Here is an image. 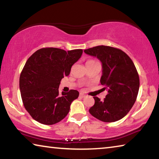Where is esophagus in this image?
<instances>
[{"mask_svg": "<svg viewBox=\"0 0 159 159\" xmlns=\"http://www.w3.org/2000/svg\"><path fill=\"white\" fill-rule=\"evenodd\" d=\"M80 97H81V98H85V95L84 93H80Z\"/></svg>", "mask_w": 159, "mask_h": 159, "instance_id": "1", "label": "esophagus"}]
</instances>
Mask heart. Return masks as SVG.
<instances>
[{"mask_svg": "<svg viewBox=\"0 0 159 159\" xmlns=\"http://www.w3.org/2000/svg\"><path fill=\"white\" fill-rule=\"evenodd\" d=\"M95 61V60H89V61Z\"/></svg>", "mask_w": 159, "mask_h": 159, "instance_id": "b5f03b06", "label": "heart"}]
</instances>
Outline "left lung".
<instances>
[{
  "label": "left lung",
  "instance_id": "left-lung-1",
  "mask_svg": "<svg viewBox=\"0 0 159 159\" xmlns=\"http://www.w3.org/2000/svg\"><path fill=\"white\" fill-rule=\"evenodd\" d=\"M84 52L101 61L100 83L108 90L103 100L94 97L95 104L90 114L103 122L121 119L130 111L138 95L139 78L133 61L123 50L114 47L99 45Z\"/></svg>",
  "mask_w": 159,
  "mask_h": 159
}]
</instances>
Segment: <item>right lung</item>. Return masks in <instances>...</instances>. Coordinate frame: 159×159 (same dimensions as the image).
<instances>
[{
  "label": "right lung",
  "instance_id": "1",
  "mask_svg": "<svg viewBox=\"0 0 159 159\" xmlns=\"http://www.w3.org/2000/svg\"><path fill=\"white\" fill-rule=\"evenodd\" d=\"M83 50L66 51L43 48L36 51L25 64L20 77L24 107L31 116L44 125H53L66 117L70 105L79 95L70 90L59 94L64 76H69L73 64L79 60Z\"/></svg>",
  "mask_w": 159,
  "mask_h": 159
}]
</instances>
